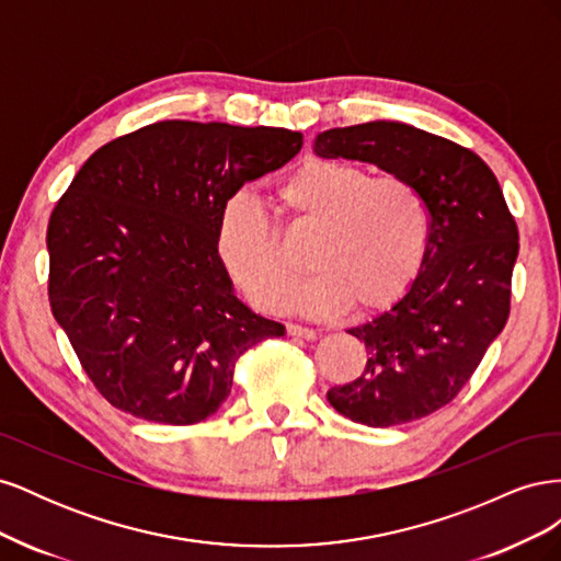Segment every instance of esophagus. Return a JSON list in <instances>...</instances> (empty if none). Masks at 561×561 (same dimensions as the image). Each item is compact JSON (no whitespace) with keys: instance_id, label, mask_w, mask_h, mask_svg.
Here are the masks:
<instances>
[{"instance_id":"1","label":"esophagus","mask_w":561,"mask_h":561,"mask_svg":"<svg viewBox=\"0 0 561 561\" xmlns=\"http://www.w3.org/2000/svg\"><path fill=\"white\" fill-rule=\"evenodd\" d=\"M285 330H287V334H290V336L307 339V342H313V339H316V332H313V330L304 328V325H295V322H287Z\"/></svg>"}]
</instances>
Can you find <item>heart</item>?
I'll use <instances>...</instances> for the list:
<instances>
[{
  "instance_id": "heart-1",
  "label": "heart",
  "mask_w": 561,
  "mask_h": 561,
  "mask_svg": "<svg viewBox=\"0 0 561 561\" xmlns=\"http://www.w3.org/2000/svg\"><path fill=\"white\" fill-rule=\"evenodd\" d=\"M278 208L316 229L311 278L290 287L278 229L257 201L231 198L217 227V252L248 299L264 311L328 318L348 304L358 313L396 304L416 280L428 252L431 215L416 186L365 165L307 159L276 186Z\"/></svg>"
}]
</instances>
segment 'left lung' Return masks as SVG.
I'll return each mask as SVG.
<instances>
[{
  "label": "left lung",
  "mask_w": 561,
  "mask_h": 561,
  "mask_svg": "<svg viewBox=\"0 0 561 561\" xmlns=\"http://www.w3.org/2000/svg\"><path fill=\"white\" fill-rule=\"evenodd\" d=\"M322 159L375 163L416 186L431 215L428 252L393 307L348 334L367 348L363 375L328 390L339 414L371 428L416 421L451 402L511 313L519 252L515 217L474 151L398 122L318 133Z\"/></svg>",
  "instance_id": "obj_1"
}]
</instances>
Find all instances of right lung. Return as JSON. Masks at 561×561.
Returning <instances> with one entry per match:
<instances>
[{"label": "right lung", "mask_w": 561, "mask_h": 561, "mask_svg": "<svg viewBox=\"0 0 561 561\" xmlns=\"http://www.w3.org/2000/svg\"><path fill=\"white\" fill-rule=\"evenodd\" d=\"M301 133L159 122L100 147L50 213L48 301L98 393L145 421L219 410L276 320L233 295L217 252L227 201L290 161Z\"/></svg>", "instance_id": "add662e5"}]
</instances>
